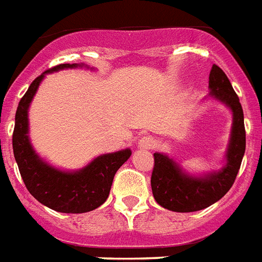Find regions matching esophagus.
Segmentation results:
<instances>
[{
  "label": "esophagus",
  "mask_w": 262,
  "mask_h": 262,
  "mask_svg": "<svg viewBox=\"0 0 262 262\" xmlns=\"http://www.w3.org/2000/svg\"><path fill=\"white\" fill-rule=\"evenodd\" d=\"M139 146L142 149H153L156 146V139L153 137H143V138L139 139Z\"/></svg>",
  "instance_id": "34e87169"
}]
</instances>
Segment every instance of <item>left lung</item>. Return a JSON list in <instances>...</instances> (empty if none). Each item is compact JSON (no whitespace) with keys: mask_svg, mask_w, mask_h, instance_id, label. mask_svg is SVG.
<instances>
[{"mask_svg":"<svg viewBox=\"0 0 262 262\" xmlns=\"http://www.w3.org/2000/svg\"><path fill=\"white\" fill-rule=\"evenodd\" d=\"M208 80L211 95L227 103L233 112L228 163L220 172H213L204 178H193L185 176L171 159L161 153H155L150 178L153 196L161 207L171 211L192 213L218 202L232 188L245 156L246 129L239 96L232 88L227 74L217 64H213Z\"/></svg>","mask_w":262,"mask_h":262,"instance_id":"1","label":"left lung"}]
</instances>
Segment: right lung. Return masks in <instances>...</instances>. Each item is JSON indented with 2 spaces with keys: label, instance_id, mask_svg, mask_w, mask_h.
<instances>
[{
  "label": "right lung",
  "instance_id": "1",
  "mask_svg": "<svg viewBox=\"0 0 262 262\" xmlns=\"http://www.w3.org/2000/svg\"><path fill=\"white\" fill-rule=\"evenodd\" d=\"M77 66L76 63L58 64L45 70L31 82L17 105L12 135L15 160L27 190L40 203L59 213H86L105 203L115 174L131 156V150L125 149L96 157L90 166L77 172H62L47 166L31 149L27 137V109L44 74Z\"/></svg>",
  "mask_w": 262,
  "mask_h": 262
}]
</instances>
